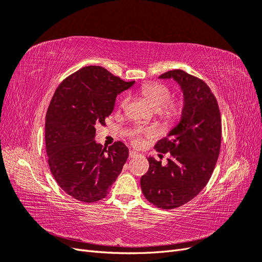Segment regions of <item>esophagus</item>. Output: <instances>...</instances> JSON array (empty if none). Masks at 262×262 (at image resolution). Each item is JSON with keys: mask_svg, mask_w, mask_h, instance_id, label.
Wrapping results in <instances>:
<instances>
[{"mask_svg": "<svg viewBox=\"0 0 262 262\" xmlns=\"http://www.w3.org/2000/svg\"><path fill=\"white\" fill-rule=\"evenodd\" d=\"M140 154L138 153V152H136V150H133V149H131L130 152H129V157L130 158H134V157H137V156H139Z\"/></svg>", "mask_w": 262, "mask_h": 262, "instance_id": "esophagus-1", "label": "esophagus"}]
</instances>
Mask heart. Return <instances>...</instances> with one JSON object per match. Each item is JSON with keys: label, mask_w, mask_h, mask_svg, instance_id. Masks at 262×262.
<instances>
[{"label": "heart", "mask_w": 262, "mask_h": 262, "mask_svg": "<svg viewBox=\"0 0 262 262\" xmlns=\"http://www.w3.org/2000/svg\"><path fill=\"white\" fill-rule=\"evenodd\" d=\"M141 94L150 102L156 110H162L166 117L175 118L180 113V106L171 104V92L167 86L161 83H147L141 87ZM129 97L123 96L120 101V107L124 108L128 104ZM147 137L156 136V130L147 129L143 132ZM134 143H140V132L134 133Z\"/></svg>", "instance_id": "b5f03b06"}]
</instances>
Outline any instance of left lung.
Here are the masks:
<instances>
[{
    "label": "left lung",
    "instance_id": "8db88e82",
    "mask_svg": "<svg viewBox=\"0 0 262 262\" xmlns=\"http://www.w3.org/2000/svg\"><path fill=\"white\" fill-rule=\"evenodd\" d=\"M158 78H172L180 86L184 106L179 122L155 145L158 152L170 154L168 163L147 157L149 168L141 188L155 207L170 210L192 200L208 184L220 154L222 123L216 98L200 78L182 70Z\"/></svg>",
    "mask_w": 262,
    "mask_h": 262
}]
</instances>
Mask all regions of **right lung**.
<instances>
[{
  "mask_svg": "<svg viewBox=\"0 0 262 262\" xmlns=\"http://www.w3.org/2000/svg\"><path fill=\"white\" fill-rule=\"evenodd\" d=\"M133 84L91 66L70 75L55 91L46 116V150L54 179L74 199L101 200L121 172L128 147L118 141L101 148L95 137L96 126L112 115L116 97Z\"/></svg>",
  "mask_w": 262,
  "mask_h": 262,
  "instance_id": "1",
  "label": "right lung"
}]
</instances>
